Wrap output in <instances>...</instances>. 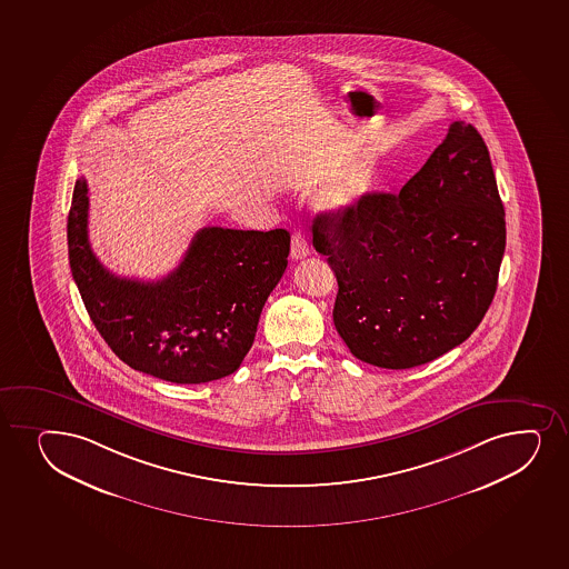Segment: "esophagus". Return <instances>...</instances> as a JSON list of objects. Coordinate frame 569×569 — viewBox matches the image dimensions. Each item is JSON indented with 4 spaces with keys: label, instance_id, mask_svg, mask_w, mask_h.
Wrapping results in <instances>:
<instances>
[{
    "label": "esophagus",
    "instance_id": "esophagus-1",
    "mask_svg": "<svg viewBox=\"0 0 569 569\" xmlns=\"http://www.w3.org/2000/svg\"><path fill=\"white\" fill-rule=\"evenodd\" d=\"M308 253H310V246H308L307 238L302 232H295L291 238V259L299 261V259H305Z\"/></svg>",
    "mask_w": 569,
    "mask_h": 569
}]
</instances>
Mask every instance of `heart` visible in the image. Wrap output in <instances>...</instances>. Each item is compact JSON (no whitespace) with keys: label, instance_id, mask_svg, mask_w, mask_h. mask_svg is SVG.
Listing matches in <instances>:
<instances>
[{"label":"heart","instance_id":"obj_1","mask_svg":"<svg viewBox=\"0 0 569 569\" xmlns=\"http://www.w3.org/2000/svg\"><path fill=\"white\" fill-rule=\"evenodd\" d=\"M375 181L377 168L369 160H363L342 173V178L327 192L323 206L332 211L353 210L363 200L365 194L371 191Z\"/></svg>","mask_w":569,"mask_h":569}]
</instances>
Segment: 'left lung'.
Segmentation results:
<instances>
[{
    "label": "left lung",
    "instance_id": "1",
    "mask_svg": "<svg viewBox=\"0 0 569 569\" xmlns=\"http://www.w3.org/2000/svg\"><path fill=\"white\" fill-rule=\"evenodd\" d=\"M313 248L339 281L332 321L356 358L410 369L460 346L492 305L505 251L482 136L453 121L397 194L367 192L316 219Z\"/></svg>",
    "mask_w": 569,
    "mask_h": 569
}]
</instances>
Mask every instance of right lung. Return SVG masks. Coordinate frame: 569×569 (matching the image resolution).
Listing matches in <instances>:
<instances>
[{
  "instance_id": "obj_1",
  "label": "right lung",
  "mask_w": 569,
  "mask_h": 569,
  "mask_svg": "<svg viewBox=\"0 0 569 569\" xmlns=\"http://www.w3.org/2000/svg\"><path fill=\"white\" fill-rule=\"evenodd\" d=\"M87 224L89 187L79 178L68 216L71 274L117 358L173 383L211 382L237 371L288 267V230L204 227L178 269L140 281L103 269L90 249Z\"/></svg>"
}]
</instances>
